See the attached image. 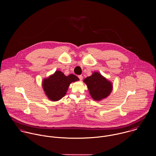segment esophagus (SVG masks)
<instances>
[{
	"instance_id": "34e87169",
	"label": "esophagus",
	"mask_w": 156,
	"mask_h": 156,
	"mask_svg": "<svg viewBox=\"0 0 156 156\" xmlns=\"http://www.w3.org/2000/svg\"><path fill=\"white\" fill-rule=\"evenodd\" d=\"M78 78H79L80 80L81 81V80H83V76L82 75H79V76H78Z\"/></svg>"
}]
</instances>
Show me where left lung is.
I'll return each instance as SVG.
<instances>
[{
    "label": "left lung",
    "instance_id": "left-lung-1",
    "mask_svg": "<svg viewBox=\"0 0 156 156\" xmlns=\"http://www.w3.org/2000/svg\"><path fill=\"white\" fill-rule=\"evenodd\" d=\"M89 94L96 101L107 98L113 90L112 83L103 76L100 73L94 72L92 75L84 80Z\"/></svg>",
    "mask_w": 156,
    "mask_h": 156
}]
</instances>
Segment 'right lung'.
Instances as JSON below:
<instances>
[{
  "label": "right lung",
  "instance_id": "right-lung-1",
  "mask_svg": "<svg viewBox=\"0 0 156 156\" xmlns=\"http://www.w3.org/2000/svg\"><path fill=\"white\" fill-rule=\"evenodd\" d=\"M79 80L75 75L66 76L60 70H57L49 77L43 79L42 87L49 100L57 101L65 96L70 83Z\"/></svg>",
  "mask_w": 156,
  "mask_h": 156
}]
</instances>
